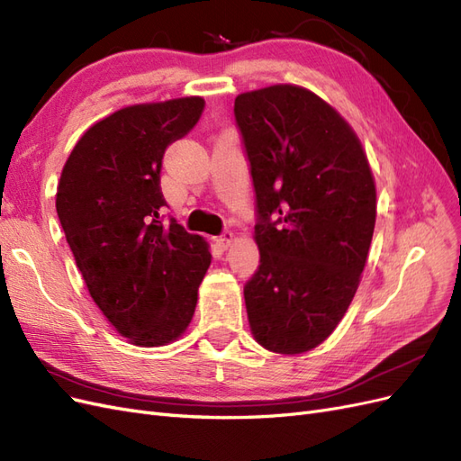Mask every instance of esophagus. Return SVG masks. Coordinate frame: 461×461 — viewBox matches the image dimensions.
I'll use <instances>...</instances> for the list:
<instances>
[{"mask_svg":"<svg viewBox=\"0 0 461 461\" xmlns=\"http://www.w3.org/2000/svg\"><path fill=\"white\" fill-rule=\"evenodd\" d=\"M232 242H234V234H232L230 230H225V232H222V234L219 236V239H217V244H219L221 248H229Z\"/></svg>","mask_w":461,"mask_h":461,"instance_id":"obj_1","label":"esophagus"}]
</instances>
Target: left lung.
Wrapping results in <instances>:
<instances>
[{
    "label": "left lung",
    "instance_id": "1",
    "mask_svg": "<svg viewBox=\"0 0 461 461\" xmlns=\"http://www.w3.org/2000/svg\"><path fill=\"white\" fill-rule=\"evenodd\" d=\"M234 117L258 207L249 329L271 352H308L337 329L359 286L376 217L371 167L350 124L302 86L240 94Z\"/></svg>",
    "mask_w": 461,
    "mask_h": 461
}]
</instances>
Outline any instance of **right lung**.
I'll list each match as a JSON object with an SVG mask.
<instances>
[{
    "label": "right lung",
    "mask_w": 461,
    "mask_h": 461,
    "mask_svg": "<svg viewBox=\"0 0 461 461\" xmlns=\"http://www.w3.org/2000/svg\"><path fill=\"white\" fill-rule=\"evenodd\" d=\"M203 97L122 107L82 134L55 209L92 300L136 346L175 342L212 263L207 242L163 221V153L202 117Z\"/></svg>",
    "instance_id": "add662e5"
}]
</instances>
